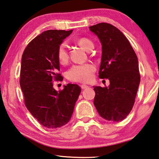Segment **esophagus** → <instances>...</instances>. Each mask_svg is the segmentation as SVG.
I'll return each mask as SVG.
<instances>
[{"label":"esophagus","mask_w":159,"mask_h":159,"mask_svg":"<svg viewBox=\"0 0 159 159\" xmlns=\"http://www.w3.org/2000/svg\"><path fill=\"white\" fill-rule=\"evenodd\" d=\"M80 87H81V88H82V89H87V87H89L87 86V85H86V84H81V85H80Z\"/></svg>","instance_id":"1"}]
</instances>
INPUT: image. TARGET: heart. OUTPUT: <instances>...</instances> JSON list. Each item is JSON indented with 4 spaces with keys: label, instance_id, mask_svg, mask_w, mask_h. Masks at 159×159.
Listing matches in <instances>:
<instances>
[{
    "label": "heart",
    "instance_id": "obj_1",
    "mask_svg": "<svg viewBox=\"0 0 159 159\" xmlns=\"http://www.w3.org/2000/svg\"><path fill=\"white\" fill-rule=\"evenodd\" d=\"M78 44L86 51H90L93 49V43L89 39L82 37L77 40ZM57 57L61 64H65L69 60L67 47L65 43L59 45L57 50ZM95 71V66L92 63L75 64L71 66L66 72V77L70 81L76 82H88L92 80Z\"/></svg>",
    "mask_w": 159,
    "mask_h": 159
}]
</instances>
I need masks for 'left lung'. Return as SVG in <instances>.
<instances>
[{
    "mask_svg": "<svg viewBox=\"0 0 159 159\" xmlns=\"http://www.w3.org/2000/svg\"><path fill=\"white\" fill-rule=\"evenodd\" d=\"M89 28L102 44L99 77L110 80L109 87H94V105L102 118L121 121L132 110L141 80L136 54L125 35L112 24L100 23Z\"/></svg>",
    "mask_w": 159,
    "mask_h": 159,
    "instance_id": "obj_1",
    "label": "left lung"
}]
</instances>
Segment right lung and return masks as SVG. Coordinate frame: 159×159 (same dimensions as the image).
<instances>
[{
    "instance_id": "1",
    "label": "right lung",
    "mask_w": 159,
    "mask_h": 159,
    "mask_svg": "<svg viewBox=\"0 0 159 159\" xmlns=\"http://www.w3.org/2000/svg\"><path fill=\"white\" fill-rule=\"evenodd\" d=\"M72 30H48L34 38L21 58L20 85L25 105L31 114L48 128H60L70 120L81 93L79 85L67 84L57 92L53 82L61 81L57 50Z\"/></svg>"
}]
</instances>
